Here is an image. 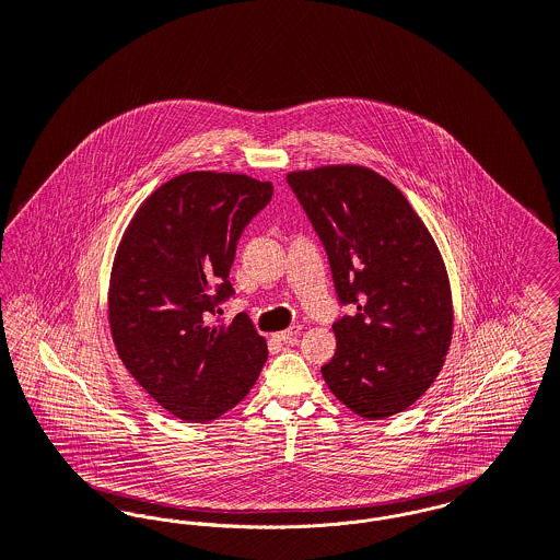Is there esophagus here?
<instances>
[{"label": "esophagus", "mask_w": 560, "mask_h": 560, "mask_svg": "<svg viewBox=\"0 0 560 560\" xmlns=\"http://www.w3.org/2000/svg\"><path fill=\"white\" fill-rule=\"evenodd\" d=\"M300 326H292V328L283 329L277 334V340L285 342V345H294L298 342V336H300Z\"/></svg>", "instance_id": "esophagus-1"}]
</instances>
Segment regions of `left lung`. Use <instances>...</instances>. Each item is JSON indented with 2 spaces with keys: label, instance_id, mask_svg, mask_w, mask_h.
I'll return each mask as SVG.
<instances>
[{
  "label": "left lung",
  "instance_id": "obj_1",
  "mask_svg": "<svg viewBox=\"0 0 560 560\" xmlns=\"http://www.w3.org/2000/svg\"><path fill=\"white\" fill-rule=\"evenodd\" d=\"M328 254L340 304L329 392L363 419L412 406L440 374L453 338L446 266L428 226L389 179L368 166L288 173Z\"/></svg>",
  "mask_w": 560,
  "mask_h": 560
}]
</instances>
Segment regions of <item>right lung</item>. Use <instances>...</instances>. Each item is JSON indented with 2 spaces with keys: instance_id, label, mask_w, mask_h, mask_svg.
I'll use <instances>...</instances> for the list:
<instances>
[{
  "instance_id": "obj_1",
  "label": "right lung",
  "mask_w": 560,
  "mask_h": 560,
  "mask_svg": "<svg viewBox=\"0 0 560 560\" xmlns=\"http://www.w3.org/2000/svg\"><path fill=\"white\" fill-rule=\"evenodd\" d=\"M270 197V182L241 173H184L143 200L118 245L107 296L116 351L182 421L234 408L268 358L247 313L231 324L209 315L234 294L236 241Z\"/></svg>"
}]
</instances>
